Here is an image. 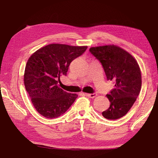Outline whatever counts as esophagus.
<instances>
[{"label":"esophagus","mask_w":158,"mask_h":158,"mask_svg":"<svg viewBox=\"0 0 158 158\" xmlns=\"http://www.w3.org/2000/svg\"><path fill=\"white\" fill-rule=\"evenodd\" d=\"M85 96H87L88 97H89V98H94V97H97V94L96 93H92V94H88V93H85Z\"/></svg>","instance_id":"obj_1"}]
</instances>
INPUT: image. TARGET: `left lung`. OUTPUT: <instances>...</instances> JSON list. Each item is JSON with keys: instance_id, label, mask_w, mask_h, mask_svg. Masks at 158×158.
Returning a JSON list of instances; mask_svg holds the SVG:
<instances>
[{"instance_id": "left-lung-1", "label": "left lung", "mask_w": 158, "mask_h": 158, "mask_svg": "<svg viewBox=\"0 0 158 158\" xmlns=\"http://www.w3.org/2000/svg\"><path fill=\"white\" fill-rule=\"evenodd\" d=\"M89 51L100 61L107 79L114 81L115 88L107 94L110 107L102 113L107 119L124 116L140 93L142 77L140 66L132 55L115 45L91 47Z\"/></svg>"}]
</instances>
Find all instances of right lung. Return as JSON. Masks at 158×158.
<instances>
[{"instance_id":"add662e5","label":"right lung","mask_w":158,"mask_h":158,"mask_svg":"<svg viewBox=\"0 0 158 158\" xmlns=\"http://www.w3.org/2000/svg\"><path fill=\"white\" fill-rule=\"evenodd\" d=\"M87 46L51 44L38 49L28 60L24 83L34 107L47 118H57L66 112L78 97L57 85L66 75L71 61L81 55Z\"/></svg>"}]
</instances>
